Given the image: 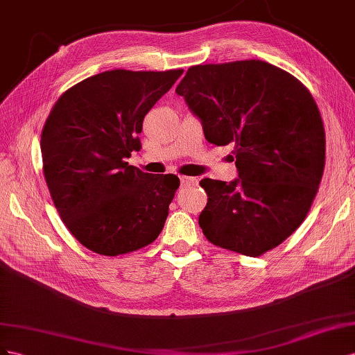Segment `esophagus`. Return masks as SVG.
Masks as SVG:
<instances>
[{"label":"esophagus","instance_id":"esophagus-1","mask_svg":"<svg viewBox=\"0 0 355 355\" xmlns=\"http://www.w3.org/2000/svg\"><path fill=\"white\" fill-rule=\"evenodd\" d=\"M180 181L183 186H196L198 178L195 177H187V175H180Z\"/></svg>","mask_w":355,"mask_h":355}]
</instances>
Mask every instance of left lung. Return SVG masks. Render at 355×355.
<instances>
[{"mask_svg": "<svg viewBox=\"0 0 355 355\" xmlns=\"http://www.w3.org/2000/svg\"><path fill=\"white\" fill-rule=\"evenodd\" d=\"M175 92L200 119L208 143L234 144L235 181L204 178L199 226L212 244L259 257L308 212L326 164V134L308 87L265 60L195 65Z\"/></svg>", "mask_w": 355, "mask_h": 355, "instance_id": "left-lung-1", "label": "left lung"}]
</instances>
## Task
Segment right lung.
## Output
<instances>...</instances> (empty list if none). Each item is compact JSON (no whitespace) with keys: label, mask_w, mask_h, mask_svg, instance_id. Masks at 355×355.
<instances>
[{"label":"right lung","mask_w":355,"mask_h":355,"mask_svg":"<svg viewBox=\"0 0 355 355\" xmlns=\"http://www.w3.org/2000/svg\"><path fill=\"white\" fill-rule=\"evenodd\" d=\"M183 69H111L59 96L42 132L46 183L64 225L96 254L120 256L164 229L177 175L128 165L143 120Z\"/></svg>","instance_id":"obj_1"}]
</instances>
